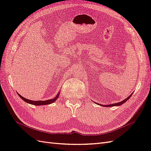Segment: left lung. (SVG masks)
<instances>
[{
    "instance_id": "obj_1",
    "label": "left lung",
    "mask_w": 151,
    "mask_h": 151,
    "mask_svg": "<svg viewBox=\"0 0 151 151\" xmlns=\"http://www.w3.org/2000/svg\"><path fill=\"white\" fill-rule=\"evenodd\" d=\"M133 95V93H132L128 97H127L126 99H124V101H121V102H118V103H114V104H109V105H102V104H99V103H97V102H95V103L96 104H99V105H101V106H104V107H113V106H120V105H122V104H123L124 103H125V102H126L128 99H130V97H131V95Z\"/></svg>"
}]
</instances>
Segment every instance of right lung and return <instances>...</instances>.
<instances>
[{
    "mask_svg": "<svg viewBox=\"0 0 151 151\" xmlns=\"http://www.w3.org/2000/svg\"><path fill=\"white\" fill-rule=\"evenodd\" d=\"M60 91H59L58 93L57 94L56 97H55L53 99H49V100H46V101H31V100H29V99L24 98V97L22 96V95H20L19 93H18V96H19L22 99L23 101H24L25 102H26L27 103L33 104V105H35V106H42V105H46V104H52L57 100L58 98L59 97V96H60Z\"/></svg>",
    "mask_w": 151,
    "mask_h": 151,
    "instance_id": "add662e5",
    "label": "right lung"
}]
</instances>
